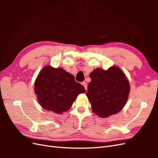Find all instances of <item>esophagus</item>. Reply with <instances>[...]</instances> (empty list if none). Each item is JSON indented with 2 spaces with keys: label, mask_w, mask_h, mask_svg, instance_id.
Segmentation results:
<instances>
[{
  "label": "esophagus",
  "mask_w": 158,
  "mask_h": 158,
  "mask_svg": "<svg viewBox=\"0 0 158 158\" xmlns=\"http://www.w3.org/2000/svg\"><path fill=\"white\" fill-rule=\"evenodd\" d=\"M82 84L84 85V87L85 89L87 90V89H88V84H87L86 82H83L82 83Z\"/></svg>",
  "instance_id": "34e87169"
}]
</instances>
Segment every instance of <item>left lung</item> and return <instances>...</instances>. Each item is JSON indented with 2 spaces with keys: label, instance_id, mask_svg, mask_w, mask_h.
<instances>
[{
  "label": "left lung",
  "instance_id": "left-lung-1",
  "mask_svg": "<svg viewBox=\"0 0 158 158\" xmlns=\"http://www.w3.org/2000/svg\"><path fill=\"white\" fill-rule=\"evenodd\" d=\"M91 82L85 94L95 114L106 118L118 113L125 106L130 84L125 73L117 66L107 70L96 69L89 74Z\"/></svg>",
  "mask_w": 158,
  "mask_h": 158
}]
</instances>
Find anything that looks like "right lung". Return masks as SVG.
Instances as JSON below:
<instances>
[{"label":"right lung","mask_w":158,"mask_h":158,"mask_svg":"<svg viewBox=\"0 0 158 158\" xmlns=\"http://www.w3.org/2000/svg\"><path fill=\"white\" fill-rule=\"evenodd\" d=\"M34 91L41 106L56 114L70 109L78 95L85 92L73 74L62 68L55 69L49 65L38 74Z\"/></svg>","instance_id":"add662e5"}]
</instances>
